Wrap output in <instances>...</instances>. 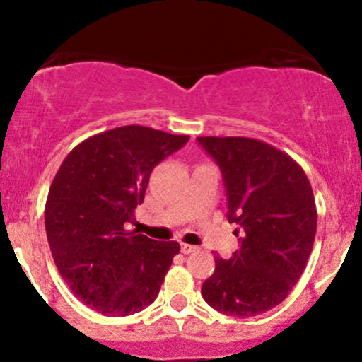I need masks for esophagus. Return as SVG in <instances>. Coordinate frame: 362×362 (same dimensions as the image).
<instances>
[{
  "mask_svg": "<svg viewBox=\"0 0 362 362\" xmlns=\"http://www.w3.org/2000/svg\"><path fill=\"white\" fill-rule=\"evenodd\" d=\"M180 250L182 253H192L197 250V247H194V245H189V243H180Z\"/></svg>",
  "mask_w": 362,
  "mask_h": 362,
  "instance_id": "34e87169",
  "label": "esophagus"
}]
</instances>
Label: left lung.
<instances>
[{"instance_id": "1", "label": "left lung", "mask_w": 362, "mask_h": 362, "mask_svg": "<svg viewBox=\"0 0 362 362\" xmlns=\"http://www.w3.org/2000/svg\"><path fill=\"white\" fill-rule=\"evenodd\" d=\"M223 173L228 221L240 248L216 257L202 298L230 317L248 318L286 300L306 267L317 206L306 173L289 155L252 138H197Z\"/></svg>"}]
</instances>
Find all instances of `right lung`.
Instances as JSON below:
<instances>
[{
	"mask_svg": "<svg viewBox=\"0 0 362 362\" xmlns=\"http://www.w3.org/2000/svg\"><path fill=\"white\" fill-rule=\"evenodd\" d=\"M189 136L122 126L85 139L66 156L45 202V231L56 267L78 300L110 317L151 305L177 242H156L136 230L153 168Z\"/></svg>",
	"mask_w": 362,
	"mask_h": 362,
	"instance_id": "1",
	"label": "right lung"
}]
</instances>
